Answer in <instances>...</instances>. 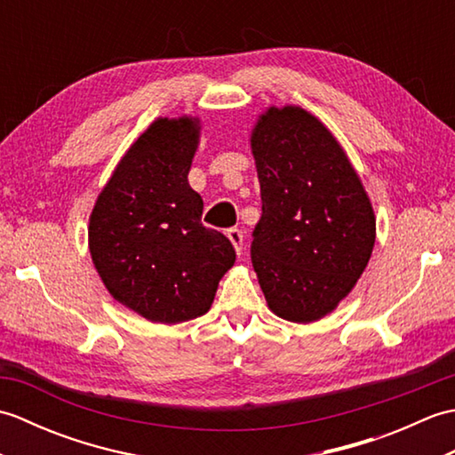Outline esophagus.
<instances>
[{"label": "esophagus", "mask_w": 455, "mask_h": 455, "mask_svg": "<svg viewBox=\"0 0 455 455\" xmlns=\"http://www.w3.org/2000/svg\"><path fill=\"white\" fill-rule=\"evenodd\" d=\"M227 235H228L230 243H233L236 252H238V254L243 252V246H244V235H243V230H240V228H230Z\"/></svg>", "instance_id": "1"}]
</instances>
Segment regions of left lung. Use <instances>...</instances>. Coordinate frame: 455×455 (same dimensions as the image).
<instances>
[{
    "mask_svg": "<svg viewBox=\"0 0 455 455\" xmlns=\"http://www.w3.org/2000/svg\"><path fill=\"white\" fill-rule=\"evenodd\" d=\"M262 217L250 246L269 308L313 323L352 291L375 244L371 203L340 144L301 108L267 109L252 132Z\"/></svg>",
    "mask_w": 455,
    "mask_h": 455,
    "instance_id": "1",
    "label": "left lung"
}]
</instances>
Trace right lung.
Listing matches in <instances>:
<instances>
[{"instance_id": "obj_1", "label": "right lung", "mask_w": 455, "mask_h": 455, "mask_svg": "<svg viewBox=\"0 0 455 455\" xmlns=\"http://www.w3.org/2000/svg\"><path fill=\"white\" fill-rule=\"evenodd\" d=\"M197 140V119L154 121L119 162L90 219V252L105 287L152 323L205 315L236 259L230 240L201 222L203 199L189 188Z\"/></svg>"}]
</instances>
